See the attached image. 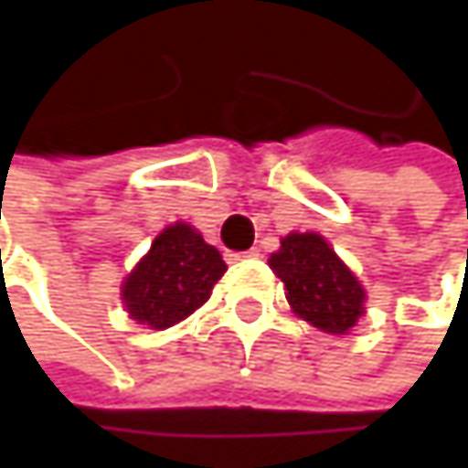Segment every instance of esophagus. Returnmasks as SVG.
Wrapping results in <instances>:
<instances>
[{"label":"esophagus","instance_id":"esophagus-1","mask_svg":"<svg viewBox=\"0 0 468 468\" xmlns=\"http://www.w3.org/2000/svg\"><path fill=\"white\" fill-rule=\"evenodd\" d=\"M251 257H257V249H249V251H235V254H230V260H251Z\"/></svg>","mask_w":468,"mask_h":468}]
</instances>
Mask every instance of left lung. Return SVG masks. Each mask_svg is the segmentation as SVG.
I'll use <instances>...</instances> for the list:
<instances>
[{
	"label": "left lung",
	"mask_w": 468,
	"mask_h": 468,
	"mask_svg": "<svg viewBox=\"0 0 468 468\" xmlns=\"http://www.w3.org/2000/svg\"><path fill=\"white\" fill-rule=\"evenodd\" d=\"M268 265L284 282L292 312L325 333H349L363 317L366 290L323 235L290 233Z\"/></svg>",
	"instance_id": "left-lung-1"
}]
</instances>
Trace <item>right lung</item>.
<instances>
[{
    "instance_id": "right-lung-1",
    "label": "right lung",
    "mask_w": 468,
    "mask_h": 468,
    "mask_svg": "<svg viewBox=\"0 0 468 468\" xmlns=\"http://www.w3.org/2000/svg\"><path fill=\"white\" fill-rule=\"evenodd\" d=\"M228 271L222 254L192 225H167L148 254L122 284V301L133 320L165 330L200 309Z\"/></svg>"
}]
</instances>
